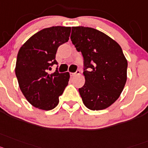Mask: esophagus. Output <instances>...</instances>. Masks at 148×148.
I'll list each match as a JSON object with an SVG mask.
<instances>
[{
  "label": "esophagus",
  "mask_w": 148,
  "mask_h": 148,
  "mask_svg": "<svg viewBox=\"0 0 148 148\" xmlns=\"http://www.w3.org/2000/svg\"><path fill=\"white\" fill-rule=\"evenodd\" d=\"M79 73H80V71L77 70L75 73H71V76H76V75H78V74H79Z\"/></svg>",
  "instance_id": "obj_1"
}]
</instances>
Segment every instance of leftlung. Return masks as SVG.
I'll return each mask as SVG.
<instances>
[{
    "instance_id": "8db88e82",
    "label": "left lung",
    "mask_w": 148,
    "mask_h": 148,
    "mask_svg": "<svg viewBox=\"0 0 148 148\" xmlns=\"http://www.w3.org/2000/svg\"><path fill=\"white\" fill-rule=\"evenodd\" d=\"M71 40L83 56L86 82L79 88L83 103L91 110L106 109L119 98L127 81V61L121 47L92 27H73Z\"/></svg>"
}]
</instances>
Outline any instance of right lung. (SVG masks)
Wrapping results in <instances>:
<instances>
[{
  "mask_svg": "<svg viewBox=\"0 0 148 148\" xmlns=\"http://www.w3.org/2000/svg\"><path fill=\"white\" fill-rule=\"evenodd\" d=\"M70 27L45 28L32 36L18 53L15 75L21 91L28 102L43 110L54 109L59 97L69 83V72L50 74L53 65H57L56 53L61 45L69 41Z\"/></svg>",
  "mask_w": 148,
  "mask_h": 148,
  "instance_id": "obj_1",
  "label": "right lung"
}]
</instances>
